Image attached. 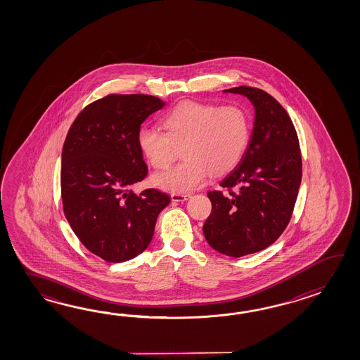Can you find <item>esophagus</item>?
<instances>
[{
  "instance_id": "obj_1",
  "label": "esophagus",
  "mask_w": 360,
  "mask_h": 360,
  "mask_svg": "<svg viewBox=\"0 0 360 360\" xmlns=\"http://www.w3.org/2000/svg\"><path fill=\"white\" fill-rule=\"evenodd\" d=\"M189 198H191V194H176V193L171 194V199L174 202H185V200H188Z\"/></svg>"
}]
</instances>
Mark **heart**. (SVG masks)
Masks as SVG:
<instances>
[{"instance_id": "1", "label": "heart", "mask_w": 360, "mask_h": 360, "mask_svg": "<svg viewBox=\"0 0 360 360\" xmlns=\"http://www.w3.org/2000/svg\"><path fill=\"white\" fill-rule=\"evenodd\" d=\"M165 131L141 127L138 146L155 169L169 167L181 149L183 163L152 177L162 191L184 194L221 176L242 160L251 135V118L239 104L217 105L186 100L162 118Z\"/></svg>"}]
</instances>
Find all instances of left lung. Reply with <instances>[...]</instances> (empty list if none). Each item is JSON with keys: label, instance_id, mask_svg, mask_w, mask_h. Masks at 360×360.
<instances>
[{"label": "left lung", "instance_id": "8db88e82", "mask_svg": "<svg viewBox=\"0 0 360 360\" xmlns=\"http://www.w3.org/2000/svg\"><path fill=\"white\" fill-rule=\"evenodd\" d=\"M255 107L252 136L237 167L222 179L226 189L207 193L212 203L203 233L217 252L240 257L273 245L291 220L302 160L291 117L270 94L239 86Z\"/></svg>", "mask_w": 360, "mask_h": 360}]
</instances>
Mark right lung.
I'll list each match as a JSON object with an SVG mask.
<instances>
[{"label":"right lung","instance_id":"obj_1","mask_svg":"<svg viewBox=\"0 0 360 360\" xmlns=\"http://www.w3.org/2000/svg\"><path fill=\"white\" fill-rule=\"evenodd\" d=\"M165 107L144 94H109L77 115L61 153L64 214L81 243L108 262L143 252L169 197L157 189L131 191L148 166L138 146L141 123Z\"/></svg>","mask_w":360,"mask_h":360}]
</instances>
